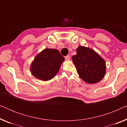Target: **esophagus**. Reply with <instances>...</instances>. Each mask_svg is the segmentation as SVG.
Wrapping results in <instances>:
<instances>
[{
    "label": "esophagus",
    "mask_w": 127,
    "mask_h": 127,
    "mask_svg": "<svg viewBox=\"0 0 127 127\" xmlns=\"http://www.w3.org/2000/svg\"><path fill=\"white\" fill-rule=\"evenodd\" d=\"M65 60H66V61L70 60V56H69V55H67V56H66L65 57Z\"/></svg>",
    "instance_id": "obj_1"
}]
</instances>
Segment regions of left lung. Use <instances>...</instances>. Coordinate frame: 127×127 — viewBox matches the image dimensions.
<instances>
[{
  "instance_id": "1",
  "label": "left lung",
  "mask_w": 127,
  "mask_h": 127,
  "mask_svg": "<svg viewBox=\"0 0 127 127\" xmlns=\"http://www.w3.org/2000/svg\"><path fill=\"white\" fill-rule=\"evenodd\" d=\"M76 53L72 58L81 79L88 84H94L101 80L106 72L103 59L93 50L84 46H79Z\"/></svg>"
}]
</instances>
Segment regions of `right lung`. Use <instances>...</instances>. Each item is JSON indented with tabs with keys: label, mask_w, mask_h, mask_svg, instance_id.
<instances>
[{
	"label": "right lung",
	"mask_w": 127,
	"mask_h": 127,
	"mask_svg": "<svg viewBox=\"0 0 127 127\" xmlns=\"http://www.w3.org/2000/svg\"><path fill=\"white\" fill-rule=\"evenodd\" d=\"M65 58L56 49L46 48L35 57L31 66V72L34 77L47 81L58 73Z\"/></svg>",
	"instance_id": "obj_1"
}]
</instances>
